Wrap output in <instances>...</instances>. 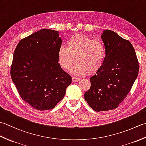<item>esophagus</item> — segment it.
<instances>
[{
    "instance_id": "1",
    "label": "esophagus",
    "mask_w": 146,
    "mask_h": 146,
    "mask_svg": "<svg viewBox=\"0 0 146 146\" xmlns=\"http://www.w3.org/2000/svg\"><path fill=\"white\" fill-rule=\"evenodd\" d=\"M80 79L79 78H77V77H75V76H73L72 77V81L73 82H78L80 81Z\"/></svg>"
}]
</instances>
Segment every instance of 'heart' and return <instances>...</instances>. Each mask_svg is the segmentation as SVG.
Listing matches in <instances>:
<instances>
[{
    "mask_svg": "<svg viewBox=\"0 0 146 146\" xmlns=\"http://www.w3.org/2000/svg\"><path fill=\"white\" fill-rule=\"evenodd\" d=\"M106 58L105 48L100 41L81 34L71 36L67 41V48L61 46L58 51L60 66L65 70L76 64L71 73L81 75L97 73L103 66Z\"/></svg>",
    "mask_w": 146,
    "mask_h": 146,
    "instance_id": "b5f03b06",
    "label": "heart"
}]
</instances>
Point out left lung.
I'll use <instances>...</instances> for the list:
<instances>
[{
	"label": "left lung",
	"mask_w": 146,
	"mask_h": 146,
	"mask_svg": "<svg viewBox=\"0 0 146 146\" xmlns=\"http://www.w3.org/2000/svg\"><path fill=\"white\" fill-rule=\"evenodd\" d=\"M106 58L101 69L90 78L84 98L96 111L117 108L131 91L139 73L135 49L128 40L105 30L101 36Z\"/></svg>",
	"instance_id": "left-lung-1"
}]
</instances>
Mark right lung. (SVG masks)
<instances>
[{
    "mask_svg": "<svg viewBox=\"0 0 146 146\" xmlns=\"http://www.w3.org/2000/svg\"><path fill=\"white\" fill-rule=\"evenodd\" d=\"M62 43L58 31L43 29L19 42L11 76L24 101L39 110L55 107L66 94L71 77L58 63Z\"/></svg>",
    "mask_w": 146,
    "mask_h": 146,
    "instance_id": "1",
    "label": "right lung"
}]
</instances>
